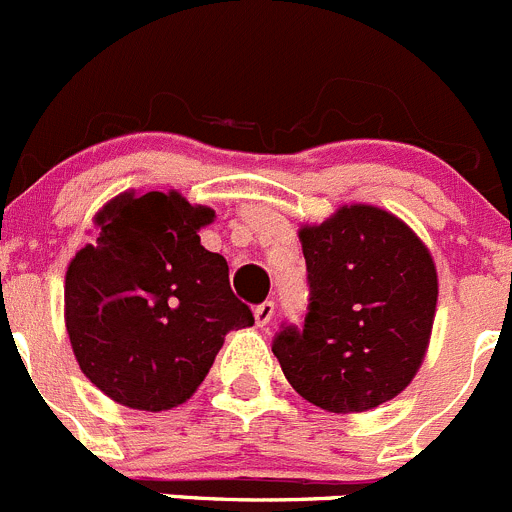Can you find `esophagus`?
<instances>
[{"label": "esophagus", "mask_w": 512, "mask_h": 512, "mask_svg": "<svg viewBox=\"0 0 512 512\" xmlns=\"http://www.w3.org/2000/svg\"><path fill=\"white\" fill-rule=\"evenodd\" d=\"M272 315H275V303L272 300H265L255 308V323L257 326H267L272 321Z\"/></svg>", "instance_id": "obj_1"}]
</instances>
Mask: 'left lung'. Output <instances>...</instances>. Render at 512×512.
<instances>
[{
	"label": "left lung",
	"instance_id": "obj_1",
	"mask_svg": "<svg viewBox=\"0 0 512 512\" xmlns=\"http://www.w3.org/2000/svg\"><path fill=\"white\" fill-rule=\"evenodd\" d=\"M308 267L303 326L272 341L295 391L333 414L369 412L407 389L419 371L437 310L427 245L371 204L341 207L300 229Z\"/></svg>",
	"mask_w": 512,
	"mask_h": 512
}]
</instances>
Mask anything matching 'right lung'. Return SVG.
<instances>
[{"instance_id":"add662e5","label":"right lung","mask_w":512,"mask_h":512,"mask_svg":"<svg viewBox=\"0 0 512 512\" xmlns=\"http://www.w3.org/2000/svg\"><path fill=\"white\" fill-rule=\"evenodd\" d=\"M214 219L179 191H123L98 237L70 260L65 326L80 371L113 401L164 412L189 399L224 336L255 323L229 288L227 260L202 247Z\"/></svg>"}]
</instances>
